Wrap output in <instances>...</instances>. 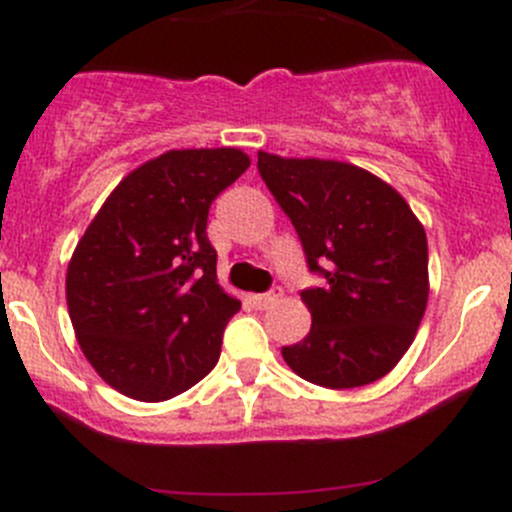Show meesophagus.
I'll return each mask as SVG.
<instances>
[{"mask_svg":"<svg viewBox=\"0 0 512 512\" xmlns=\"http://www.w3.org/2000/svg\"><path fill=\"white\" fill-rule=\"evenodd\" d=\"M280 299H282V289L275 287L272 292H267V294H255V297H252V302H255L257 309H267V307H272L275 302H280Z\"/></svg>","mask_w":512,"mask_h":512,"instance_id":"esophagus-1","label":"esophagus"}]
</instances>
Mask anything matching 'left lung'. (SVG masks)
<instances>
[{
  "label": "left lung",
  "mask_w": 512,
  "mask_h": 512,
  "mask_svg": "<svg viewBox=\"0 0 512 512\" xmlns=\"http://www.w3.org/2000/svg\"><path fill=\"white\" fill-rule=\"evenodd\" d=\"M257 170L292 220L309 270L327 280L302 292L312 329L282 349L287 366L327 389L379 381L409 352L426 312L421 220L399 190L344 160L260 151Z\"/></svg>",
  "instance_id": "8db88e82"
}]
</instances>
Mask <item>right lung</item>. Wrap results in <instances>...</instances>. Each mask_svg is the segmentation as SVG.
<instances>
[{
  "instance_id": "obj_1",
  "label": "right lung",
  "mask_w": 512,
  "mask_h": 512,
  "mask_svg": "<svg viewBox=\"0 0 512 512\" xmlns=\"http://www.w3.org/2000/svg\"><path fill=\"white\" fill-rule=\"evenodd\" d=\"M250 168L240 148H183L126 175L76 245L66 304L96 374L136 401H168L220 356L240 299L218 285L213 200Z\"/></svg>"
}]
</instances>
